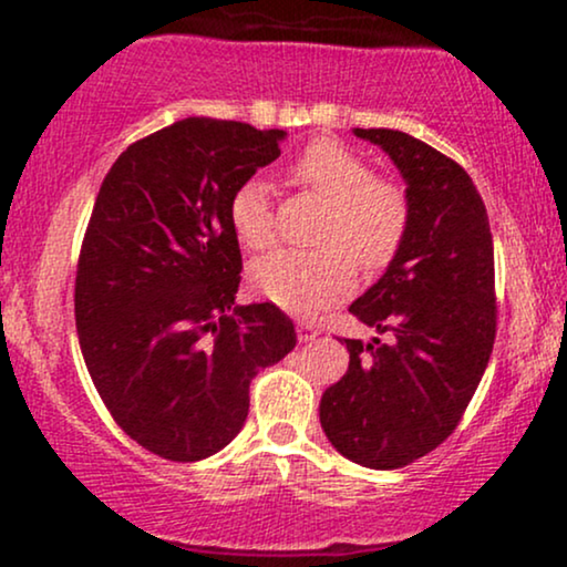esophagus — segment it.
Here are the masks:
<instances>
[{
	"mask_svg": "<svg viewBox=\"0 0 567 567\" xmlns=\"http://www.w3.org/2000/svg\"><path fill=\"white\" fill-rule=\"evenodd\" d=\"M320 336V328H317L315 322H298V341L306 343V341H315V338Z\"/></svg>",
	"mask_w": 567,
	"mask_h": 567,
	"instance_id": "34e87169",
	"label": "esophagus"
}]
</instances>
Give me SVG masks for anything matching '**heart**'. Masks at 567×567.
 <instances>
[{"label": "heart", "mask_w": 567, "mask_h": 567, "mask_svg": "<svg viewBox=\"0 0 567 567\" xmlns=\"http://www.w3.org/2000/svg\"><path fill=\"white\" fill-rule=\"evenodd\" d=\"M292 181L328 202L315 229L317 247L282 250L258 258L250 279L258 292L290 311H315L343 298L357 282V264L379 275L394 264L410 231V197L405 186L375 175L370 162L336 138H317L290 167ZM234 237L247 250L275 243V210L269 186L247 178L229 199Z\"/></svg>", "instance_id": "heart-1"}]
</instances>
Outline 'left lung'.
<instances>
[{"label":"left lung","instance_id":"8db88e82","mask_svg":"<svg viewBox=\"0 0 567 567\" xmlns=\"http://www.w3.org/2000/svg\"><path fill=\"white\" fill-rule=\"evenodd\" d=\"M408 184L410 231L400 256L351 315L392 341L343 338L349 370L324 389L320 421L341 455L400 470L442 445L464 419L496 341V269L483 197L470 173L429 143L357 127Z\"/></svg>","mask_w":567,"mask_h":567}]
</instances>
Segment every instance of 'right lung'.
Listing matches in <instances>:
<instances>
[{
	"label": "right lung",
	"instance_id": "right-lung-1",
	"mask_svg": "<svg viewBox=\"0 0 567 567\" xmlns=\"http://www.w3.org/2000/svg\"><path fill=\"white\" fill-rule=\"evenodd\" d=\"M282 138L188 116L130 143L95 197L74 285L82 357L122 432L159 458L229 445L250 381L296 349L279 306H234L243 252L229 199Z\"/></svg>",
	"mask_w": 567,
	"mask_h": 567
}]
</instances>
